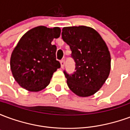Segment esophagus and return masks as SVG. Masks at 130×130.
<instances>
[{
  "mask_svg": "<svg viewBox=\"0 0 130 130\" xmlns=\"http://www.w3.org/2000/svg\"><path fill=\"white\" fill-rule=\"evenodd\" d=\"M60 65H61V68H64V66H65V61H64V60H60Z\"/></svg>",
  "mask_w": 130,
  "mask_h": 130,
  "instance_id": "34e87169",
  "label": "esophagus"
}]
</instances>
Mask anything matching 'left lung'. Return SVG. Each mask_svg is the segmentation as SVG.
Instances as JSON below:
<instances>
[{"instance_id":"8db88e82","label":"left lung","mask_w":130,"mask_h":130,"mask_svg":"<svg viewBox=\"0 0 130 130\" xmlns=\"http://www.w3.org/2000/svg\"><path fill=\"white\" fill-rule=\"evenodd\" d=\"M62 37L70 46L76 72H64L69 88L82 98L94 95L102 87L111 70V54L101 35L91 27H64Z\"/></svg>"}]
</instances>
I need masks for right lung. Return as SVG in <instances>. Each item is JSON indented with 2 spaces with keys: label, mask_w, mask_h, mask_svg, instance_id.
Segmentation results:
<instances>
[{
  "label": "right lung",
  "mask_w": 130,
  "mask_h": 130,
  "mask_svg": "<svg viewBox=\"0 0 130 130\" xmlns=\"http://www.w3.org/2000/svg\"><path fill=\"white\" fill-rule=\"evenodd\" d=\"M60 32L59 27L40 26L21 37L11 54L10 69L21 88L39 92L49 84L54 72L60 68L56 57V46L51 44Z\"/></svg>",
  "instance_id": "1"
}]
</instances>
